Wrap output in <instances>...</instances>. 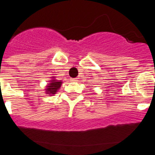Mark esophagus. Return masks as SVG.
Masks as SVG:
<instances>
[{
    "instance_id": "34e87169",
    "label": "esophagus",
    "mask_w": 155,
    "mask_h": 155,
    "mask_svg": "<svg viewBox=\"0 0 155 155\" xmlns=\"http://www.w3.org/2000/svg\"><path fill=\"white\" fill-rule=\"evenodd\" d=\"M71 81H72V82H76V81H77V79H71Z\"/></svg>"
}]
</instances>
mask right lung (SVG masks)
Returning a JSON list of instances; mask_svg holds the SVG:
<instances>
[{
    "mask_svg": "<svg viewBox=\"0 0 155 155\" xmlns=\"http://www.w3.org/2000/svg\"><path fill=\"white\" fill-rule=\"evenodd\" d=\"M51 80H49V83L47 84V86L45 87L46 88L45 89V91H46V94L50 96H52L53 95L56 94L59 89L60 88V87L62 85L63 82L61 80H56V77L55 76H52L51 77Z\"/></svg>",
    "mask_w": 155,
    "mask_h": 155,
    "instance_id": "1",
    "label": "right lung"
}]
</instances>
